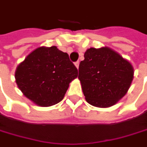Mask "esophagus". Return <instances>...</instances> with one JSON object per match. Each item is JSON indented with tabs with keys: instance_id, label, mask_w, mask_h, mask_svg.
<instances>
[{
	"instance_id": "esophagus-1",
	"label": "esophagus",
	"mask_w": 147,
	"mask_h": 147,
	"mask_svg": "<svg viewBox=\"0 0 147 147\" xmlns=\"http://www.w3.org/2000/svg\"><path fill=\"white\" fill-rule=\"evenodd\" d=\"M75 65H76V67L78 69V68H79V61H76V62H75Z\"/></svg>"
}]
</instances>
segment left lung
<instances>
[{
    "label": "left lung",
    "mask_w": 147,
    "mask_h": 147,
    "mask_svg": "<svg viewBox=\"0 0 147 147\" xmlns=\"http://www.w3.org/2000/svg\"><path fill=\"white\" fill-rule=\"evenodd\" d=\"M134 78L132 65L109 47L88 49L79 65L78 79L88 104L110 107L128 92Z\"/></svg>",
    "instance_id": "obj_1"
}]
</instances>
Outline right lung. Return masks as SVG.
Masks as SVG:
<instances>
[{
    "instance_id": "obj_1",
    "label": "right lung",
    "mask_w": 147,
    "mask_h": 147,
    "mask_svg": "<svg viewBox=\"0 0 147 147\" xmlns=\"http://www.w3.org/2000/svg\"><path fill=\"white\" fill-rule=\"evenodd\" d=\"M69 55L53 46L31 52L15 71L16 83L24 95L40 106L60 102L70 82L77 77Z\"/></svg>"
}]
</instances>
